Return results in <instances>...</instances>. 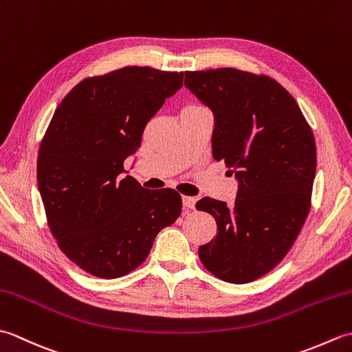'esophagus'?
I'll use <instances>...</instances> for the list:
<instances>
[{
  "mask_svg": "<svg viewBox=\"0 0 352 352\" xmlns=\"http://www.w3.org/2000/svg\"><path fill=\"white\" fill-rule=\"evenodd\" d=\"M195 203H197V199L193 197H183L184 210H192V208H195Z\"/></svg>",
  "mask_w": 352,
  "mask_h": 352,
  "instance_id": "obj_1",
  "label": "esophagus"
}]
</instances>
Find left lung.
<instances>
[{
  "label": "left lung",
  "instance_id": "1",
  "mask_svg": "<svg viewBox=\"0 0 352 352\" xmlns=\"http://www.w3.org/2000/svg\"><path fill=\"white\" fill-rule=\"evenodd\" d=\"M184 86L214 116L212 149L239 182L233 206L203 198L214 239L198 256L218 278L243 284L280 263L310 212L316 144L302 111L267 76L218 68L184 74Z\"/></svg>",
  "mask_w": 352,
  "mask_h": 352
}]
</instances>
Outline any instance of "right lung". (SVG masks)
Wrapping results in <instances>:
<instances>
[{
	"label": "right lung",
	"mask_w": 352,
	"mask_h": 352,
	"mask_svg": "<svg viewBox=\"0 0 352 352\" xmlns=\"http://www.w3.org/2000/svg\"><path fill=\"white\" fill-rule=\"evenodd\" d=\"M182 86L183 72L125 66L80 81L52 115L37 188L58 248L87 274H130L180 216V193L148 190L122 174L149 119Z\"/></svg>",
	"instance_id": "1"
}]
</instances>
